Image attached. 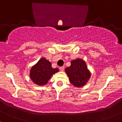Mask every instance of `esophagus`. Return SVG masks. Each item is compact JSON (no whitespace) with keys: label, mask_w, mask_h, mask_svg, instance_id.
I'll return each instance as SVG.
<instances>
[{"label":"esophagus","mask_w":122,"mask_h":122,"mask_svg":"<svg viewBox=\"0 0 122 122\" xmlns=\"http://www.w3.org/2000/svg\"><path fill=\"white\" fill-rule=\"evenodd\" d=\"M60 69L61 71H64V66H61L60 67Z\"/></svg>","instance_id":"34e87169"}]
</instances>
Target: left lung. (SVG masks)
I'll list each match as a JSON object with an SVG mask.
<instances>
[{"mask_svg": "<svg viewBox=\"0 0 122 122\" xmlns=\"http://www.w3.org/2000/svg\"><path fill=\"white\" fill-rule=\"evenodd\" d=\"M65 72L69 78L71 84L77 87L84 86L91 76L86 63L80 58L72 60L71 65L65 69Z\"/></svg>", "mask_w": 122, "mask_h": 122, "instance_id": "obj_1", "label": "left lung"}]
</instances>
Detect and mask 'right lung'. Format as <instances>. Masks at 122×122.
<instances>
[{
	"instance_id": "1",
	"label": "right lung",
	"mask_w": 122,
	"mask_h": 122,
	"mask_svg": "<svg viewBox=\"0 0 122 122\" xmlns=\"http://www.w3.org/2000/svg\"><path fill=\"white\" fill-rule=\"evenodd\" d=\"M58 71L57 68H52L51 63L42 57L30 70V77L33 82L38 85H45L52 75Z\"/></svg>"
}]
</instances>
